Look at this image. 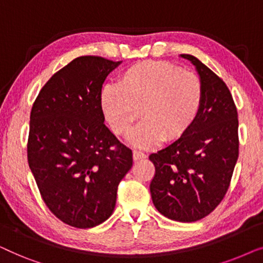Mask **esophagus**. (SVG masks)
Instances as JSON below:
<instances>
[{"label":"esophagus","instance_id":"1","mask_svg":"<svg viewBox=\"0 0 263 263\" xmlns=\"http://www.w3.org/2000/svg\"><path fill=\"white\" fill-rule=\"evenodd\" d=\"M145 158H146V154L143 152H140V151H134V152H133V159L135 161L140 159H145Z\"/></svg>","mask_w":263,"mask_h":263}]
</instances>
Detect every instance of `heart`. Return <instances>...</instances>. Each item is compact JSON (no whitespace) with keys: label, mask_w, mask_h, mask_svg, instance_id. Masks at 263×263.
Here are the masks:
<instances>
[{"label":"heart","mask_w":263,"mask_h":263,"mask_svg":"<svg viewBox=\"0 0 263 263\" xmlns=\"http://www.w3.org/2000/svg\"><path fill=\"white\" fill-rule=\"evenodd\" d=\"M202 84L190 70L161 61H145L120 75L117 86L103 89L100 103L111 130L125 136L136 120L142 122L129 141L148 148L181 139L199 114Z\"/></svg>","instance_id":"1"}]
</instances>
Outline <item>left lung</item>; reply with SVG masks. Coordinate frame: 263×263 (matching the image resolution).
<instances>
[{
    "instance_id": "left-lung-1",
    "label": "left lung",
    "mask_w": 263,
    "mask_h": 263,
    "mask_svg": "<svg viewBox=\"0 0 263 263\" xmlns=\"http://www.w3.org/2000/svg\"><path fill=\"white\" fill-rule=\"evenodd\" d=\"M202 102L189 130L166 148L149 156L156 174L149 184L153 204L171 220H200L221 202L238 159V115L230 89L192 55Z\"/></svg>"
}]
</instances>
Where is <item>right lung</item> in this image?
<instances>
[{
  "label": "right lung",
  "mask_w": 263,
  "mask_h": 263,
  "mask_svg": "<svg viewBox=\"0 0 263 263\" xmlns=\"http://www.w3.org/2000/svg\"><path fill=\"white\" fill-rule=\"evenodd\" d=\"M120 64L78 57L50 78L31 110L28 165L49 210L78 229L112 214L133 166L132 149L104 124L100 103L104 81Z\"/></svg>",
  "instance_id": "add662e5"
}]
</instances>
